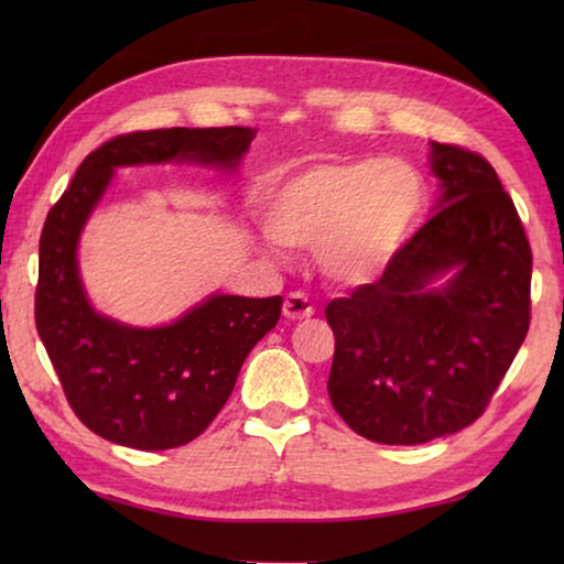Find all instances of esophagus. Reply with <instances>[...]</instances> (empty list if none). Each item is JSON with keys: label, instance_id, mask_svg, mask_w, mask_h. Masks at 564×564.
Segmentation results:
<instances>
[{"label": "esophagus", "instance_id": "obj_1", "mask_svg": "<svg viewBox=\"0 0 564 564\" xmlns=\"http://www.w3.org/2000/svg\"><path fill=\"white\" fill-rule=\"evenodd\" d=\"M283 316L289 321H303L313 316V303L301 291H291L283 301Z\"/></svg>", "mask_w": 564, "mask_h": 564}]
</instances>
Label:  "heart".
<instances>
[{
  "label": "heart",
  "instance_id": "obj_1",
  "mask_svg": "<svg viewBox=\"0 0 564 564\" xmlns=\"http://www.w3.org/2000/svg\"><path fill=\"white\" fill-rule=\"evenodd\" d=\"M423 204V178L403 161H328L273 186L265 221L281 246L318 248L328 279L360 285L395 259Z\"/></svg>",
  "mask_w": 564,
  "mask_h": 564
}]
</instances>
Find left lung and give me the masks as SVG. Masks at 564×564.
<instances>
[{"label":"left lung","mask_w":564,"mask_h":564,"mask_svg":"<svg viewBox=\"0 0 564 564\" xmlns=\"http://www.w3.org/2000/svg\"><path fill=\"white\" fill-rule=\"evenodd\" d=\"M443 196L378 281L326 305L328 395L358 435L420 445L485 413L530 328L532 251L498 174L433 141ZM456 269L443 290H427Z\"/></svg>","instance_id":"1"}]
</instances>
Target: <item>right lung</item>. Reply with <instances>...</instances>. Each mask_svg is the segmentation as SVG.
Masks as SVG:
<instances>
[{
    "label": "right lung",
    "mask_w": 564,
    "mask_h": 564,
    "mask_svg": "<svg viewBox=\"0 0 564 564\" xmlns=\"http://www.w3.org/2000/svg\"><path fill=\"white\" fill-rule=\"evenodd\" d=\"M256 129H151L109 139L82 161L40 238L36 330L72 410L104 441L169 451L202 435L251 348L281 318V295H212L164 328L99 316L82 289L76 243L117 166L198 161L234 169Z\"/></svg>",
    "instance_id": "obj_1"
}]
</instances>
